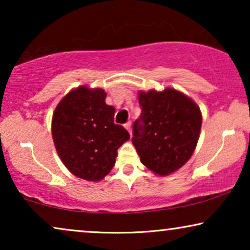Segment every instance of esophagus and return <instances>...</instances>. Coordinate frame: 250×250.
<instances>
[{
    "instance_id": "esophagus-1",
    "label": "esophagus",
    "mask_w": 250,
    "mask_h": 250,
    "mask_svg": "<svg viewBox=\"0 0 250 250\" xmlns=\"http://www.w3.org/2000/svg\"><path fill=\"white\" fill-rule=\"evenodd\" d=\"M131 122H128V123H126V124H125V128L126 129H127V131L129 132V134H131V133H132V128H131Z\"/></svg>"
}]
</instances>
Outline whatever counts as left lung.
Masks as SVG:
<instances>
[{"instance_id":"8db88e82","label":"left lung","mask_w":250,"mask_h":250,"mask_svg":"<svg viewBox=\"0 0 250 250\" xmlns=\"http://www.w3.org/2000/svg\"><path fill=\"white\" fill-rule=\"evenodd\" d=\"M141 116L133 125L132 143L140 160L156 175L166 176L191 158L199 140L200 108L175 88L139 91Z\"/></svg>"}]
</instances>
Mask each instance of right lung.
I'll return each instance as SVG.
<instances>
[{
  "label": "right lung",
  "mask_w": 250,
  "mask_h": 250,
  "mask_svg": "<svg viewBox=\"0 0 250 250\" xmlns=\"http://www.w3.org/2000/svg\"><path fill=\"white\" fill-rule=\"evenodd\" d=\"M102 88L82 85L67 93L52 116V139L61 162L73 175L98 182L110 173L117 149L129 134L114 123L115 108Z\"/></svg>",
  "instance_id": "1"
}]
</instances>
